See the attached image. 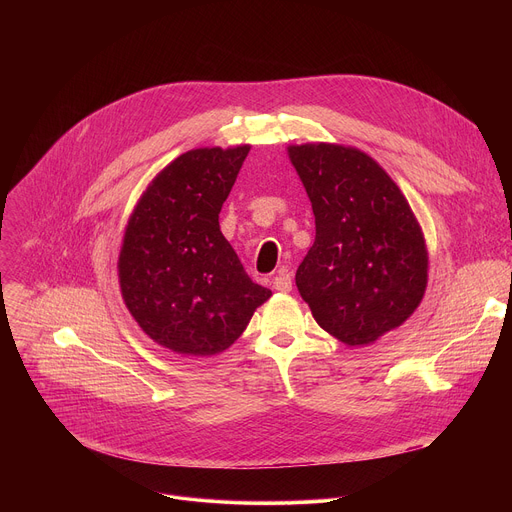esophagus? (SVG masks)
<instances>
[{"label":"esophagus","instance_id":"1","mask_svg":"<svg viewBox=\"0 0 512 512\" xmlns=\"http://www.w3.org/2000/svg\"><path fill=\"white\" fill-rule=\"evenodd\" d=\"M273 289L283 291V294H287V291L291 289V275L285 273V271H279V273L273 277Z\"/></svg>","mask_w":512,"mask_h":512}]
</instances>
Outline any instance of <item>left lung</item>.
<instances>
[{"label": "left lung", "instance_id": "8db88e82", "mask_svg": "<svg viewBox=\"0 0 512 512\" xmlns=\"http://www.w3.org/2000/svg\"><path fill=\"white\" fill-rule=\"evenodd\" d=\"M316 218V241L296 285L316 322L348 346L399 328L427 287V247L391 176L364 152L336 143L289 145Z\"/></svg>", "mask_w": 512, "mask_h": 512}]
</instances>
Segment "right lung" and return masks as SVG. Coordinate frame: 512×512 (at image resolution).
Segmentation results:
<instances>
[{"label": "right lung", "mask_w": 512, "mask_h": 512, "mask_svg": "<svg viewBox=\"0 0 512 512\" xmlns=\"http://www.w3.org/2000/svg\"><path fill=\"white\" fill-rule=\"evenodd\" d=\"M249 150L182 154L152 180L129 216L117 263L121 296L139 328L172 352L227 350L271 296L245 273L218 225Z\"/></svg>", "instance_id": "1"}]
</instances>
